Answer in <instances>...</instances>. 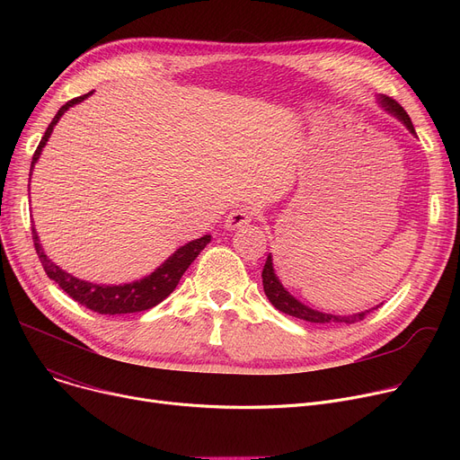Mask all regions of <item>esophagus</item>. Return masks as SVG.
<instances>
[{
  "instance_id": "obj_1",
  "label": "esophagus",
  "mask_w": 460,
  "mask_h": 460,
  "mask_svg": "<svg viewBox=\"0 0 460 460\" xmlns=\"http://www.w3.org/2000/svg\"><path fill=\"white\" fill-rule=\"evenodd\" d=\"M253 214L248 210V208H234L227 214V220H226V229L229 231H234V229H240L244 227L252 222Z\"/></svg>"
}]
</instances>
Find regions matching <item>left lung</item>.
I'll list each match as a JSON object with an SVG mask.
<instances>
[{
	"label": "left lung",
	"mask_w": 460,
	"mask_h": 460,
	"mask_svg": "<svg viewBox=\"0 0 460 460\" xmlns=\"http://www.w3.org/2000/svg\"><path fill=\"white\" fill-rule=\"evenodd\" d=\"M378 104L385 111L392 113L394 117H397L401 123L410 130V134L416 136L412 120H410L408 113L394 99H390V96L380 94L378 96ZM262 288H264V295H267V298L270 300V304L276 309H279L281 313H285V315H291V317H296V319H302V321H307V323H317V324H354L358 321H364V317L367 315V313H371V311H375V309H378L382 305V304H378V305L369 307L366 311L352 313V315H333V313H323L319 309H313V307L302 304L298 298H295L281 285V281H279V278H278V274L274 270L272 253H269L267 262H264V269H262Z\"/></svg>",
	"instance_id": "left-lung-1"
}]
</instances>
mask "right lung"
Masks as SVG:
<instances>
[{"label":"right lung","mask_w":460,"mask_h":460,"mask_svg":"<svg viewBox=\"0 0 460 460\" xmlns=\"http://www.w3.org/2000/svg\"><path fill=\"white\" fill-rule=\"evenodd\" d=\"M91 93L78 96V99L68 101L65 106L59 108V111L56 113V117L52 119V123L48 125L39 147L33 155L31 160V169H30V181H31V173L33 167L37 164V160L40 158V153L44 149V145L48 141V137L52 136L54 127L58 125V120L63 117V113L72 108L75 104L84 102L87 96H91ZM210 243V234H205L201 238L191 240V243L181 246L175 253L169 255L160 267L151 272L149 276H145L141 279H136L132 283H125V285H99V283H91L80 278H75L72 274L61 270L56 262H52V259H48V255L44 253L40 240L37 234V229L33 227V244L37 250V255L42 262L44 272L48 274V278L54 279L63 291L75 298L78 304L85 305L91 311L101 313V315H120V313H137V311H145L151 309L156 304H160L164 298H167L175 291V287L179 285L182 274L188 270L190 264L196 261V257L201 253V250Z\"/></svg>","instance_id":"obj_1"}]
</instances>
